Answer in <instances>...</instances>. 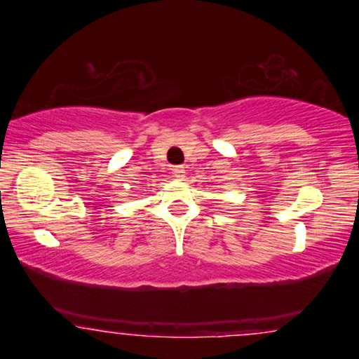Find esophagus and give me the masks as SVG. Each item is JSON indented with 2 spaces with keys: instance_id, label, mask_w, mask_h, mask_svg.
I'll list each match as a JSON object with an SVG mask.
<instances>
[{
  "instance_id": "34e87169",
  "label": "esophagus",
  "mask_w": 359,
  "mask_h": 359,
  "mask_svg": "<svg viewBox=\"0 0 359 359\" xmlns=\"http://www.w3.org/2000/svg\"><path fill=\"white\" fill-rule=\"evenodd\" d=\"M184 175H186L184 166H175V168H173V176H175L176 180H183Z\"/></svg>"
}]
</instances>
